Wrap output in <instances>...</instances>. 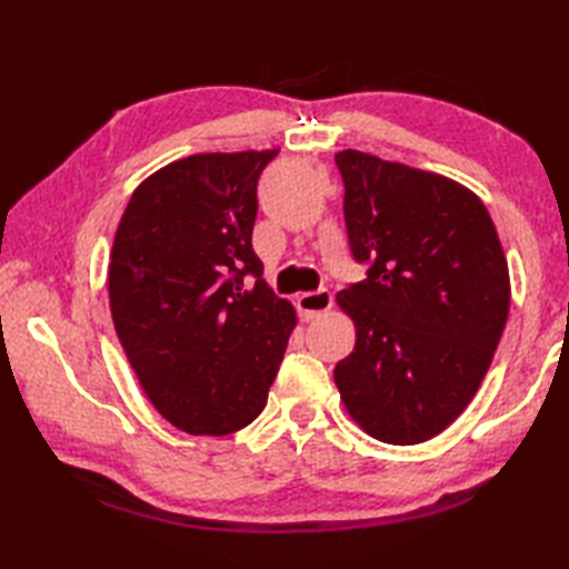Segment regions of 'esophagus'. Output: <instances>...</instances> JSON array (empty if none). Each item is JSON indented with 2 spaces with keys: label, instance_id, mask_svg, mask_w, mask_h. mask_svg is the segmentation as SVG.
Wrapping results in <instances>:
<instances>
[{
  "label": "esophagus",
  "instance_id": "34e87169",
  "mask_svg": "<svg viewBox=\"0 0 569 569\" xmlns=\"http://www.w3.org/2000/svg\"><path fill=\"white\" fill-rule=\"evenodd\" d=\"M296 308H298V316L300 320H316L318 316H322V312H328L332 308V293L325 291V288H320V291H310V293H300L296 298Z\"/></svg>",
  "mask_w": 569,
  "mask_h": 569
}]
</instances>
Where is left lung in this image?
<instances>
[{
	"label": "left lung",
	"mask_w": 569,
	"mask_h": 569,
	"mask_svg": "<svg viewBox=\"0 0 569 569\" xmlns=\"http://www.w3.org/2000/svg\"><path fill=\"white\" fill-rule=\"evenodd\" d=\"M335 163L349 247L369 263L337 293L357 345L335 383L371 438L426 442L487 377L509 318V263L485 202L457 180L355 149Z\"/></svg>",
	"instance_id": "8db88e82"
}]
</instances>
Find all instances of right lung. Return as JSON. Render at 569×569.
Here are the masks:
<instances>
[{"mask_svg": "<svg viewBox=\"0 0 569 569\" xmlns=\"http://www.w3.org/2000/svg\"><path fill=\"white\" fill-rule=\"evenodd\" d=\"M276 156L168 163L141 180L117 227V337L153 408L188 435L237 432L261 413L298 322L251 249L257 183Z\"/></svg>", "mask_w": 569, "mask_h": 569, "instance_id": "add662e5", "label": "right lung"}]
</instances>
